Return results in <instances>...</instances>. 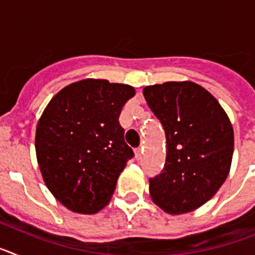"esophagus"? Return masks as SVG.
<instances>
[{
  "mask_svg": "<svg viewBox=\"0 0 255 255\" xmlns=\"http://www.w3.org/2000/svg\"><path fill=\"white\" fill-rule=\"evenodd\" d=\"M141 155H143V148L138 147L136 149H135V158L140 159Z\"/></svg>",
  "mask_w": 255,
  "mask_h": 255,
  "instance_id": "34e87169",
  "label": "esophagus"
}]
</instances>
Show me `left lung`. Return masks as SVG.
I'll use <instances>...</instances> for the list:
<instances>
[{
  "label": "left lung",
  "mask_w": 255,
  "mask_h": 255,
  "mask_svg": "<svg viewBox=\"0 0 255 255\" xmlns=\"http://www.w3.org/2000/svg\"><path fill=\"white\" fill-rule=\"evenodd\" d=\"M166 135V162L149 179L153 202L171 215L203 206L229 175L234 130L224 108L204 88L167 82L143 89Z\"/></svg>",
  "instance_id": "left-lung-1"
}]
</instances>
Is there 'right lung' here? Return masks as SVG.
I'll return each mask as SVG.
<instances>
[{"label": "right lung", "mask_w": 255, "mask_h": 255, "mask_svg": "<svg viewBox=\"0 0 255 255\" xmlns=\"http://www.w3.org/2000/svg\"><path fill=\"white\" fill-rule=\"evenodd\" d=\"M134 88L85 79L67 85L46 107L35 132L38 164L47 188L78 213H96L110 202L134 150L119 123Z\"/></svg>", "instance_id": "obj_1"}]
</instances>
